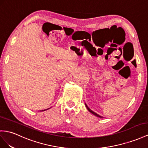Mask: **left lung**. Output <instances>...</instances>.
Returning <instances> with one entry per match:
<instances>
[{
  "label": "left lung",
  "mask_w": 148,
  "mask_h": 148,
  "mask_svg": "<svg viewBox=\"0 0 148 148\" xmlns=\"http://www.w3.org/2000/svg\"><path fill=\"white\" fill-rule=\"evenodd\" d=\"M86 108H87V109H88V111H89V112H91L92 114H93L94 115H95V116H96L97 117H101V118H103V117H102V116H99V114H97V113H96V112H94V111H92V110H90V109L88 107V106H87L86 104Z\"/></svg>",
  "instance_id": "1"
}]
</instances>
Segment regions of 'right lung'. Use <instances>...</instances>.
Returning <instances> with one entry per match:
<instances>
[{
  "label": "right lung",
  "instance_id": "obj_1",
  "mask_svg": "<svg viewBox=\"0 0 148 148\" xmlns=\"http://www.w3.org/2000/svg\"><path fill=\"white\" fill-rule=\"evenodd\" d=\"M45 110H46V109H44V110H42V111H45Z\"/></svg>",
  "mask_w": 148,
  "mask_h": 148
}]
</instances>
